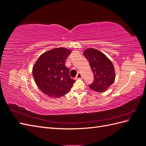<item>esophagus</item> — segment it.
<instances>
[{
    "mask_svg": "<svg viewBox=\"0 0 146 146\" xmlns=\"http://www.w3.org/2000/svg\"><path fill=\"white\" fill-rule=\"evenodd\" d=\"M82 77H82V74H81L80 73H78V74H77V76H76V78H77V79H82Z\"/></svg>",
    "mask_w": 146,
    "mask_h": 146,
    "instance_id": "obj_1",
    "label": "esophagus"
}]
</instances>
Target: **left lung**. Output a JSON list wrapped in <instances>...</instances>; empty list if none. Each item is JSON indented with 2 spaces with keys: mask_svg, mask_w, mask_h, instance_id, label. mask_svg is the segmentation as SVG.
I'll use <instances>...</instances> for the list:
<instances>
[{
  "mask_svg": "<svg viewBox=\"0 0 146 146\" xmlns=\"http://www.w3.org/2000/svg\"><path fill=\"white\" fill-rule=\"evenodd\" d=\"M89 61L94 74V82L89 87L96 92H104L111 86L115 79V71L111 61L101 52L88 48L83 53Z\"/></svg>",
  "mask_w": 146,
  "mask_h": 146,
  "instance_id": "8db88e82",
  "label": "left lung"
}]
</instances>
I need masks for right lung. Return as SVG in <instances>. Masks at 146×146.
<instances>
[{
	"label": "right lung",
	"mask_w": 146,
	"mask_h": 146,
	"mask_svg": "<svg viewBox=\"0 0 146 146\" xmlns=\"http://www.w3.org/2000/svg\"><path fill=\"white\" fill-rule=\"evenodd\" d=\"M71 51L56 48L42 54L33 68L35 83L44 94L51 98H60L69 92L76 82L69 76L65 65Z\"/></svg>",
	"instance_id": "right-lung-1"
}]
</instances>
